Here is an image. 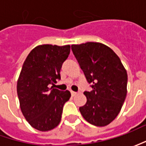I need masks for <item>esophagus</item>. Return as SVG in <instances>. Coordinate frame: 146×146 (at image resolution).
Instances as JSON below:
<instances>
[{"label": "esophagus", "mask_w": 146, "mask_h": 146, "mask_svg": "<svg viewBox=\"0 0 146 146\" xmlns=\"http://www.w3.org/2000/svg\"><path fill=\"white\" fill-rule=\"evenodd\" d=\"M70 93H71V95H72L73 97L77 95V93H76V92H74V91H70Z\"/></svg>", "instance_id": "esophagus-1"}]
</instances>
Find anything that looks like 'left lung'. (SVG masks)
<instances>
[{
  "mask_svg": "<svg viewBox=\"0 0 146 146\" xmlns=\"http://www.w3.org/2000/svg\"><path fill=\"white\" fill-rule=\"evenodd\" d=\"M71 50L93 88L84 93L87 102L80 111L89 123L106 126L119 115L125 101L127 70L117 54L102 43L72 44Z\"/></svg>",
  "mask_w": 146,
  "mask_h": 146,
  "instance_id": "8db88e82",
  "label": "left lung"
}]
</instances>
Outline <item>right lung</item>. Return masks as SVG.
Segmentation results:
<instances>
[{"instance_id": "right-lung-1", "label": "right lung", "mask_w": 146, "mask_h": 146, "mask_svg": "<svg viewBox=\"0 0 146 146\" xmlns=\"http://www.w3.org/2000/svg\"><path fill=\"white\" fill-rule=\"evenodd\" d=\"M70 46L42 44L31 50L23 62L17 82L20 108L32 127L41 132L52 130L61 121L64 104L70 93L51 88L60 80L62 63Z\"/></svg>"}]
</instances>
